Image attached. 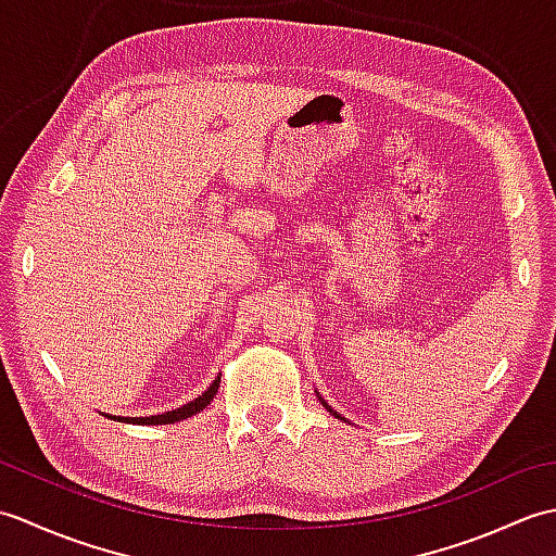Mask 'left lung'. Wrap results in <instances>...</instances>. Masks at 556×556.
<instances>
[{
  "mask_svg": "<svg viewBox=\"0 0 556 556\" xmlns=\"http://www.w3.org/2000/svg\"><path fill=\"white\" fill-rule=\"evenodd\" d=\"M320 401H323V406H325V408H327V410H329V413H332V416H337V418H341V416H339V413H337V410H332V408H329V406H327V404H325V399H323V396H320ZM341 420H346V418H341Z\"/></svg>",
  "mask_w": 556,
  "mask_h": 556,
  "instance_id": "left-lung-1",
  "label": "left lung"
}]
</instances>
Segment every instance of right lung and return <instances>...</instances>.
<instances>
[{
    "instance_id": "1",
    "label": "right lung",
    "mask_w": 556,
    "mask_h": 556,
    "mask_svg": "<svg viewBox=\"0 0 556 556\" xmlns=\"http://www.w3.org/2000/svg\"><path fill=\"white\" fill-rule=\"evenodd\" d=\"M219 380L222 377H215V382H212L203 394H200L198 399L188 401V404L174 408V410H167L162 413V416H148V418H122V416H108V418H114V420H124V422H136V425H172V422H179V420H186L195 416V413L203 410L212 399H215L217 389H219Z\"/></svg>"
}]
</instances>
